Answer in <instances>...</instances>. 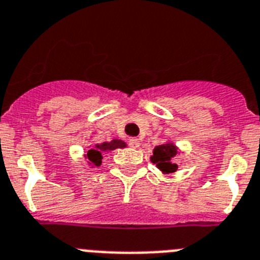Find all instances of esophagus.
<instances>
[{
	"label": "esophagus",
	"instance_id": "1",
	"mask_svg": "<svg viewBox=\"0 0 260 260\" xmlns=\"http://www.w3.org/2000/svg\"><path fill=\"white\" fill-rule=\"evenodd\" d=\"M129 146H131V148H139V146H140L139 139H131L129 140Z\"/></svg>",
	"mask_w": 260,
	"mask_h": 260
}]
</instances>
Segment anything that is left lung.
Wrapping results in <instances>:
<instances>
[{
	"instance_id": "left-lung-1",
	"label": "left lung",
	"mask_w": 260,
	"mask_h": 260,
	"mask_svg": "<svg viewBox=\"0 0 260 260\" xmlns=\"http://www.w3.org/2000/svg\"><path fill=\"white\" fill-rule=\"evenodd\" d=\"M179 153L180 149L173 141H166V143L157 145L153 149V155H150V161L157 166V169L161 173H175L178 165L174 164V158L177 157Z\"/></svg>"
}]
</instances>
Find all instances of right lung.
<instances>
[{"label":"right lung","mask_w":260,"mask_h":260,"mask_svg":"<svg viewBox=\"0 0 260 260\" xmlns=\"http://www.w3.org/2000/svg\"><path fill=\"white\" fill-rule=\"evenodd\" d=\"M125 146H127V144L124 143L123 140L119 139H114L111 141H103V143L95 144L92 148H90L85 155V159L91 169L99 168L102 164L103 155L110 153L111 150H115V149H121L125 148Z\"/></svg>","instance_id":"add662e5"}]
</instances>
